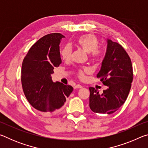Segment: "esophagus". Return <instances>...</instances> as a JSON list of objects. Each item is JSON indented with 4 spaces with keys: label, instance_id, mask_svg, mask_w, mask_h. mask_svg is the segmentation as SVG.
Segmentation results:
<instances>
[{
    "label": "esophagus",
    "instance_id": "esophagus-1",
    "mask_svg": "<svg viewBox=\"0 0 148 148\" xmlns=\"http://www.w3.org/2000/svg\"><path fill=\"white\" fill-rule=\"evenodd\" d=\"M80 88H82V86L81 85H79V84L76 85V86L74 87V89H80Z\"/></svg>",
    "mask_w": 148,
    "mask_h": 148
}]
</instances>
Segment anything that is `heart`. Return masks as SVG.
Wrapping results in <instances>:
<instances>
[{"label": "heart", "instance_id": "b5f03b06", "mask_svg": "<svg viewBox=\"0 0 148 148\" xmlns=\"http://www.w3.org/2000/svg\"><path fill=\"white\" fill-rule=\"evenodd\" d=\"M76 44L87 53H90L93 60H99L102 56V51L98 48L99 46V40L93 34H88L79 36L77 39ZM71 48L69 46L64 47L61 51L62 58L64 60H69L71 56ZM84 71H88V69H84V71H79L78 75L80 77H84Z\"/></svg>", "mask_w": 148, "mask_h": 148}]
</instances>
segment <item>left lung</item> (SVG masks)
<instances>
[{
  "instance_id": "obj_1",
  "label": "left lung",
  "mask_w": 148,
  "mask_h": 148,
  "mask_svg": "<svg viewBox=\"0 0 148 148\" xmlns=\"http://www.w3.org/2000/svg\"><path fill=\"white\" fill-rule=\"evenodd\" d=\"M107 48L97 75L108 88L102 94L89 87V107L98 114H112L125 103L133 79L131 59L121 45L107 38Z\"/></svg>"
}]
</instances>
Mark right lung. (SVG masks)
<instances>
[{
    "instance_id": "add662e5",
    "label": "right lung",
    "mask_w": 148,
    "mask_h": 148,
    "mask_svg": "<svg viewBox=\"0 0 148 148\" xmlns=\"http://www.w3.org/2000/svg\"><path fill=\"white\" fill-rule=\"evenodd\" d=\"M64 36L47 34L29 50L21 67L22 87L27 101L45 113L58 112L73 91L71 86L53 82L51 75L61 63L59 44Z\"/></svg>"
}]
</instances>
